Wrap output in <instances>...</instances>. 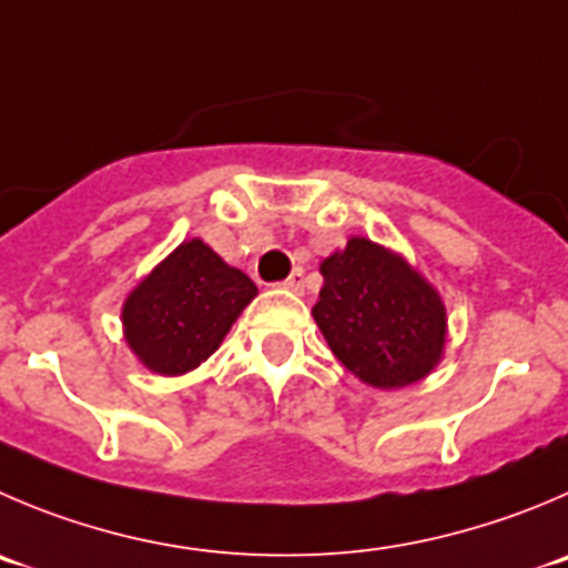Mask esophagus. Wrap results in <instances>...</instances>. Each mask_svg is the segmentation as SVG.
<instances>
[{
	"instance_id": "esophagus-1",
	"label": "esophagus",
	"mask_w": 568,
	"mask_h": 568,
	"mask_svg": "<svg viewBox=\"0 0 568 568\" xmlns=\"http://www.w3.org/2000/svg\"><path fill=\"white\" fill-rule=\"evenodd\" d=\"M281 287L290 290V293H304V270H295V273L281 284Z\"/></svg>"
}]
</instances>
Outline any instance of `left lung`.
Listing matches in <instances>:
<instances>
[{
  "instance_id": "8db88e82",
  "label": "left lung",
  "mask_w": 568,
  "mask_h": 568,
  "mask_svg": "<svg viewBox=\"0 0 568 568\" xmlns=\"http://www.w3.org/2000/svg\"><path fill=\"white\" fill-rule=\"evenodd\" d=\"M315 323L365 385L393 390L432 374L446 345V306L398 253L354 236L321 264Z\"/></svg>"
}]
</instances>
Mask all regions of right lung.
Listing matches in <instances>:
<instances>
[{
	"label": "right lung",
	"mask_w": 568,
	"mask_h": 568,
	"mask_svg": "<svg viewBox=\"0 0 568 568\" xmlns=\"http://www.w3.org/2000/svg\"><path fill=\"white\" fill-rule=\"evenodd\" d=\"M256 293L242 270L225 264L203 240H189L125 298V339L144 368L181 376L220 348Z\"/></svg>",
	"instance_id": "add662e5"
}]
</instances>
